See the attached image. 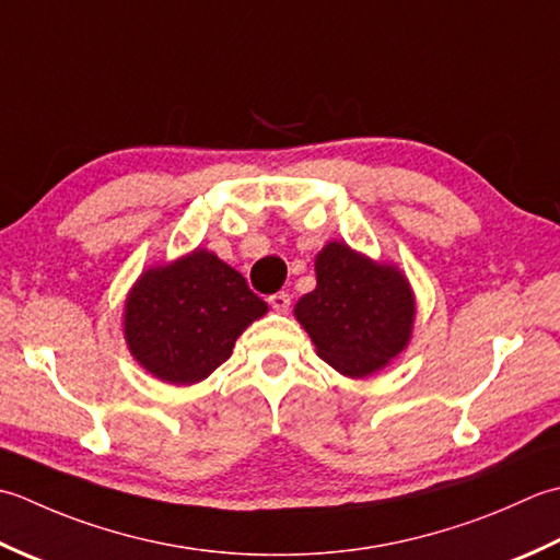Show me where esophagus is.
Masks as SVG:
<instances>
[{"instance_id":"obj_1","label":"esophagus","mask_w":560,"mask_h":560,"mask_svg":"<svg viewBox=\"0 0 560 560\" xmlns=\"http://www.w3.org/2000/svg\"><path fill=\"white\" fill-rule=\"evenodd\" d=\"M268 304H270L272 310H276V312L284 314V312L290 310V304H292V296H290L288 292H276V294H270V296H268Z\"/></svg>"}]
</instances>
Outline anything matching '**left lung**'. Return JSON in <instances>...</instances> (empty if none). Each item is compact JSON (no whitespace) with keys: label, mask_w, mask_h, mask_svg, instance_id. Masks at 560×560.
Instances as JSON below:
<instances>
[{"label":"left lung","mask_w":560,"mask_h":560,"mask_svg":"<svg viewBox=\"0 0 560 560\" xmlns=\"http://www.w3.org/2000/svg\"><path fill=\"white\" fill-rule=\"evenodd\" d=\"M294 314L318 358L348 376H368L406 348L416 302L401 270L330 242L316 256V290Z\"/></svg>","instance_id":"left-lung-1"}]
</instances>
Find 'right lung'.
Here are the masks:
<instances>
[{"label": "right lung", "mask_w": 560, "mask_h": 560, "mask_svg": "<svg viewBox=\"0 0 560 560\" xmlns=\"http://www.w3.org/2000/svg\"><path fill=\"white\" fill-rule=\"evenodd\" d=\"M266 312L242 272L198 248L137 280L125 302V338L147 372L196 384L230 360L242 330Z\"/></svg>", "instance_id": "obj_1"}]
</instances>
